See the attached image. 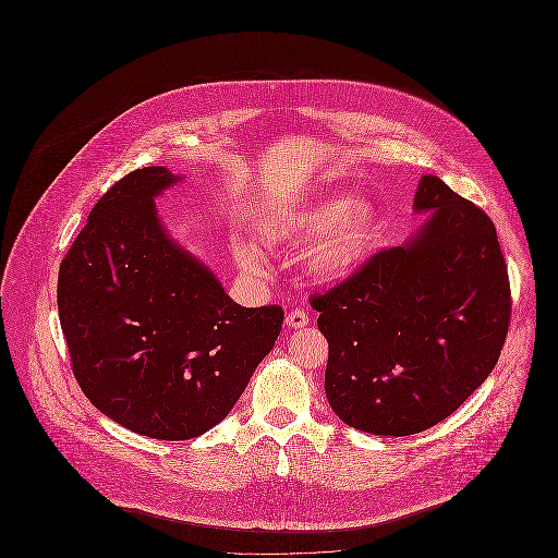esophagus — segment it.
<instances>
[{"instance_id": "34e87169", "label": "esophagus", "mask_w": 558, "mask_h": 558, "mask_svg": "<svg viewBox=\"0 0 558 558\" xmlns=\"http://www.w3.org/2000/svg\"><path fill=\"white\" fill-rule=\"evenodd\" d=\"M310 324V316L303 312V310H292L287 316V326L291 330H299V328H305Z\"/></svg>"}]
</instances>
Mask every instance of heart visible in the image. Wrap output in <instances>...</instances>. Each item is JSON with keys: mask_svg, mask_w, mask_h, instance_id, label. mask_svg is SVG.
Returning <instances> with one entry per match:
<instances>
[{"mask_svg": "<svg viewBox=\"0 0 558 558\" xmlns=\"http://www.w3.org/2000/svg\"><path fill=\"white\" fill-rule=\"evenodd\" d=\"M257 230L274 246L301 248L305 269L324 284H339L360 274L371 262L385 215L368 196L349 198L343 192H319L289 209L259 215ZM236 266L248 276H266L269 259L251 240H232Z\"/></svg>", "mask_w": 558, "mask_h": 558, "instance_id": "heart-1", "label": "heart"}]
</instances>
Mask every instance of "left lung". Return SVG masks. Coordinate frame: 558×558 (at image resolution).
<instances>
[{"label":"left lung","instance_id":"8db88e82","mask_svg":"<svg viewBox=\"0 0 558 558\" xmlns=\"http://www.w3.org/2000/svg\"><path fill=\"white\" fill-rule=\"evenodd\" d=\"M412 209L428 215L410 239L312 299L328 341V403L371 435L405 437L448 418L494 371L508 332L492 219L430 173Z\"/></svg>","mask_w":558,"mask_h":558}]
</instances>
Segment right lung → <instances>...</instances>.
I'll return each mask as SVG.
<instances>
[{"label":"right lung","mask_w":558,"mask_h":558,"mask_svg":"<svg viewBox=\"0 0 558 558\" xmlns=\"http://www.w3.org/2000/svg\"><path fill=\"white\" fill-rule=\"evenodd\" d=\"M184 175L144 167L96 203L62 259L58 314L81 391L137 435L184 441L221 423L284 312L242 307L167 232L155 198Z\"/></svg>","instance_id":"add662e5"}]
</instances>
